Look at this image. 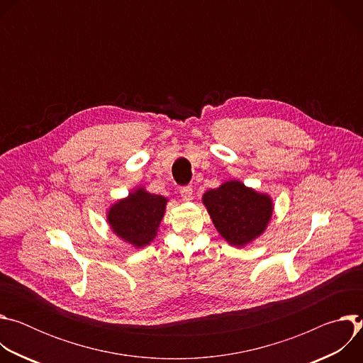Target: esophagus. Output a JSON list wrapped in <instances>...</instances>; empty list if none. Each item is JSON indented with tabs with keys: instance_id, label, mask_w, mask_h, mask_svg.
Returning a JSON list of instances; mask_svg holds the SVG:
<instances>
[{
	"instance_id": "obj_1",
	"label": "esophagus",
	"mask_w": 363,
	"mask_h": 363,
	"mask_svg": "<svg viewBox=\"0 0 363 363\" xmlns=\"http://www.w3.org/2000/svg\"><path fill=\"white\" fill-rule=\"evenodd\" d=\"M179 192H181V196H182L184 201H191V199H192V188H191L189 185L182 186V188L179 189Z\"/></svg>"
}]
</instances>
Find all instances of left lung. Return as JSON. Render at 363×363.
Returning <instances> with one entry per match:
<instances>
[{
  "instance_id": "8db88e82",
  "label": "left lung",
  "mask_w": 363,
  "mask_h": 363,
  "mask_svg": "<svg viewBox=\"0 0 363 363\" xmlns=\"http://www.w3.org/2000/svg\"><path fill=\"white\" fill-rule=\"evenodd\" d=\"M202 202L228 244L244 247L260 237L273 214V201L240 181H227L217 189L206 191Z\"/></svg>"
}]
</instances>
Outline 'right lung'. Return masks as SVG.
I'll use <instances>...</instances> for the list:
<instances>
[{"label": "right lung", "instance_id": "1", "mask_svg": "<svg viewBox=\"0 0 363 363\" xmlns=\"http://www.w3.org/2000/svg\"><path fill=\"white\" fill-rule=\"evenodd\" d=\"M168 199L139 186L108 211L112 231L133 247H145L157 237Z\"/></svg>", "mask_w": 363, "mask_h": 363}]
</instances>
